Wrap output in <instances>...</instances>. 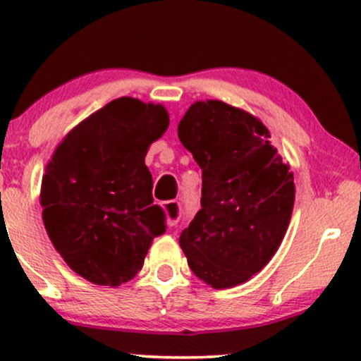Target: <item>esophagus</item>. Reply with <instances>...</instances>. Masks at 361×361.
<instances>
[{"label":"esophagus","instance_id":"1","mask_svg":"<svg viewBox=\"0 0 361 361\" xmlns=\"http://www.w3.org/2000/svg\"><path fill=\"white\" fill-rule=\"evenodd\" d=\"M162 207H164L165 219H167L169 226H176L182 216L180 202L179 201H167V202H164Z\"/></svg>","mask_w":361,"mask_h":361}]
</instances>
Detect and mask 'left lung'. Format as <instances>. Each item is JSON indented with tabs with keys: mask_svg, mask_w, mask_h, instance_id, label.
I'll return each mask as SVG.
<instances>
[{
	"mask_svg": "<svg viewBox=\"0 0 361 361\" xmlns=\"http://www.w3.org/2000/svg\"><path fill=\"white\" fill-rule=\"evenodd\" d=\"M177 131L202 171L201 209L180 233L182 252L213 289L240 286L281 247L294 207V173L264 123L223 101L190 104Z\"/></svg>",
	"mask_w": 361,
	"mask_h": 361,
	"instance_id": "left-lung-1",
	"label": "left lung"
}]
</instances>
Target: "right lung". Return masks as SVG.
I'll return each mask as SVG.
<instances>
[{
    "instance_id": "add662e5",
    "label": "right lung",
    "mask_w": 361,
    "mask_h": 361,
    "mask_svg": "<svg viewBox=\"0 0 361 361\" xmlns=\"http://www.w3.org/2000/svg\"><path fill=\"white\" fill-rule=\"evenodd\" d=\"M167 128L162 104L118 97L74 126L47 164V235L63 262L96 286L131 281L165 231L145 155Z\"/></svg>"
}]
</instances>
